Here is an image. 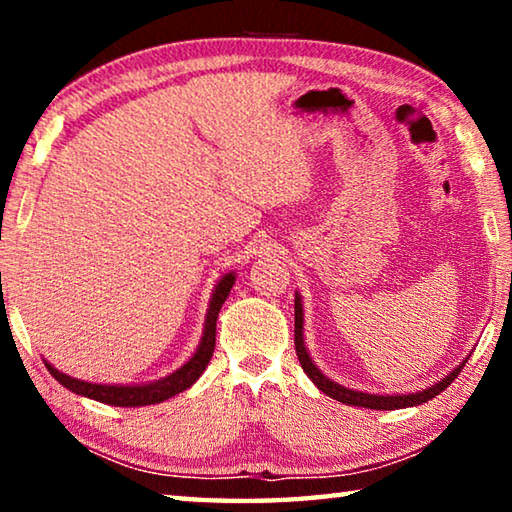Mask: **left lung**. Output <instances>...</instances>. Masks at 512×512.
Masks as SVG:
<instances>
[{
	"label": "left lung",
	"instance_id": "left-lung-1",
	"mask_svg": "<svg viewBox=\"0 0 512 512\" xmlns=\"http://www.w3.org/2000/svg\"><path fill=\"white\" fill-rule=\"evenodd\" d=\"M296 354H298L302 370L307 372V377L314 381V384L327 397H332V400H336V402H343L350 406H363V409H375V411L409 409V406H418L422 402L433 400V397L443 393L445 388L452 384V381L458 377V372H461L467 363V359L461 361L452 372H447L443 379L436 381V384H431L429 388H422V391H415V393L386 395V393H366V391H357V388L343 386V384H339V381L329 379L323 370H318L314 359L309 357V350L305 345V311H302L300 293H296Z\"/></svg>",
	"mask_w": 512,
	"mask_h": 512
}]
</instances>
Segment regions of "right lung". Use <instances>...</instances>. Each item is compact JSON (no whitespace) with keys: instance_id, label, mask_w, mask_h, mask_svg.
Wrapping results in <instances>:
<instances>
[{"instance_id":"obj_1","label":"right lung","mask_w":512,"mask_h":512,"mask_svg":"<svg viewBox=\"0 0 512 512\" xmlns=\"http://www.w3.org/2000/svg\"><path fill=\"white\" fill-rule=\"evenodd\" d=\"M235 280H237V273L230 271V273H223L221 280L214 284L210 305H207V314H205L201 343H198V348L192 357H189V361H185L183 366H180L178 370H173L167 377L146 381V384H92V381L65 375L63 370L51 366L47 359H42V361H45V366L51 372V377L60 381L67 391H72L76 395L90 397V400H97V402L110 404V406H126V409L128 406L135 409V406L160 404L164 400H169V397H173V395L187 391V388L194 386L196 379L205 372L207 363H210V359H212L214 343H216V318H219V311L223 307V302L228 300Z\"/></svg>"}]
</instances>
